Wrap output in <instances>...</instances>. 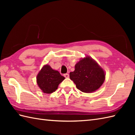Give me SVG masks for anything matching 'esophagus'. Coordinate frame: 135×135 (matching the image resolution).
Here are the masks:
<instances>
[{
	"label": "esophagus",
	"mask_w": 135,
	"mask_h": 135,
	"mask_svg": "<svg viewBox=\"0 0 135 135\" xmlns=\"http://www.w3.org/2000/svg\"><path fill=\"white\" fill-rule=\"evenodd\" d=\"M64 76L65 77V78H69V74H64Z\"/></svg>",
	"instance_id": "1"
}]
</instances>
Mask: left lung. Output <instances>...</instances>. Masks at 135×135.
Segmentation results:
<instances>
[{"mask_svg":"<svg viewBox=\"0 0 135 135\" xmlns=\"http://www.w3.org/2000/svg\"><path fill=\"white\" fill-rule=\"evenodd\" d=\"M70 78L79 90L90 93L98 89L105 80L104 71L98 64L89 57L81 59L71 72Z\"/></svg>","mask_w":135,"mask_h":135,"instance_id":"8db88e82","label":"left lung"}]
</instances>
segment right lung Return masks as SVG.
I'll return each mask as SVG.
<instances>
[{"label":"right lung","instance_id":"right-lung-1","mask_svg":"<svg viewBox=\"0 0 135 135\" xmlns=\"http://www.w3.org/2000/svg\"><path fill=\"white\" fill-rule=\"evenodd\" d=\"M36 79L37 84L43 92L50 94L57 89L65 78L59 71L53 70L49 65H46L40 71Z\"/></svg>","mask_w":135,"mask_h":135}]
</instances>
